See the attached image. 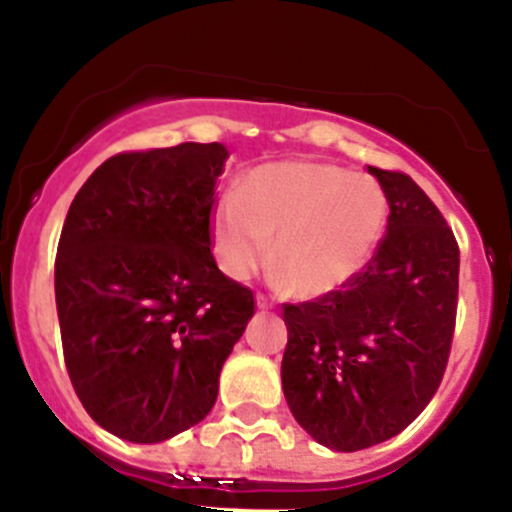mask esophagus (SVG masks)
Masks as SVG:
<instances>
[{
    "instance_id": "obj_1",
    "label": "esophagus",
    "mask_w": 512,
    "mask_h": 512,
    "mask_svg": "<svg viewBox=\"0 0 512 512\" xmlns=\"http://www.w3.org/2000/svg\"><path fill=\"white\" fill-rule=\"evenodd\" d=\"M257 307H260V309H270L272 302L267 297H262V294H257Z\"/></svg>"
}]
</instances>
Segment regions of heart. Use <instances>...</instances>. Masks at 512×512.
<instances>
[{
	"instance_id": "obj_1",
	"label": "heart",
	"mask_w": 512,
	"mask_h": 512,
	"mask_svg": "<svg viewBox=\"0 0 512 512\" xmlns=\"http://www.w3.org/2000/svg\"><path fill=\"white\" fill-rule=\"evenodd\" d=\"M389 203L374 178L312 160L267 163L242 175L213 210L220 267L247 280L271 257L289 294L317 299L347 287L384 235Z\"/></svg>"
}]
</instances>
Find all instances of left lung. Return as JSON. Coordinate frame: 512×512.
I'll list each match as a JSON object with an SVG mask.
<instances>
[{
    "instance_id": "1",
    "label": "left lung",
    "mask_w": 512,
    "mask_h": 512,
    "mask_svg": "<svg viewBox=\"0 0 512 512\" xmlns=\"http://www.w3.org/2000/svg\"><path fill=\"white\" fill-rule=\"evenodd\" d=\"M389 203L386 235L347 287L285 304L282 389L299 426L334 451L389 441L441 386L458 307V242L399 170L369 165Z\"/></svg>"
}]
</instances>
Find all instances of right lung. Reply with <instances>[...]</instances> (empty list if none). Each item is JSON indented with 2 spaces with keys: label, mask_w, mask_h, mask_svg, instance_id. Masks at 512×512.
Masks as SVG:
<instances>
[{
  "label": "right lung",
  "mask_w": 512,
  "mask_h": 512,
  "mask_svg": "<svg viewBox=\"0 0 512 512\" xmlns=\"http://www.w3.org/2000/svg\"><path fill=\"white\" fill-rule=\"evenodd\" d=\"M223 143L118 153L81 185L56 250V312L76 396L98 426L158 443L218 399L255 314L215 265L210 220Z\"/></svg>",
  "instance_id": "1"
}]
</instances>
